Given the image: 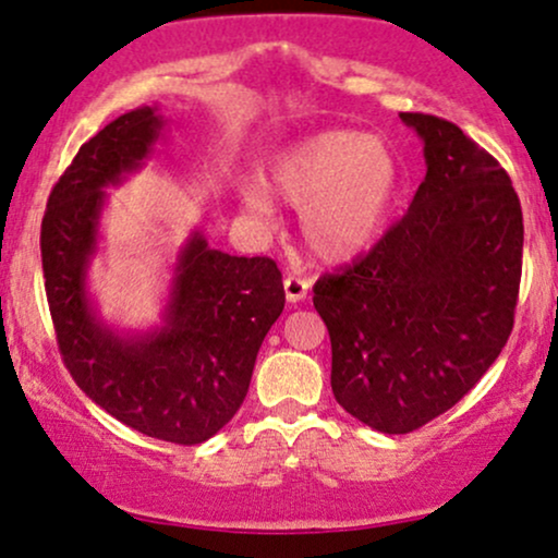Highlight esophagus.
Returning <instances> with one entry per match:
<instances>
[{
    "label": "esophagus",
    "mask_w": 558,
    "mask_h": 558,
    "mask_svg": "<svg viewBox=\"0 0 558 558\" xmlns=\"http://www.w3.org/2000/svg\"><path fill=\"white\" fill-rule=\"evenodd\" d=\"M283 288H286V299L291 301V304H296V301L306 299V293H310V280L299 278V275H286Z\"/></svg>",
    "instance_id": "obj_1"
}]
</instances>
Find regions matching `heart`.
<instances>
[{
	"instance_id": "b5f03b06",
	"label": "heart",
	"mask_w": 558,
	"mask_h": 558,
	"mask_svg": "<svg viewBox=\"0 0 558 558\" xmlns=\"http://www.w3.org/2000/svg\"><path fill=\"white\" fill-rule=\"evenodd\" d=\"M267 189L301 209L306 246L325 262L360 257L380 239L401 185L399 157L383 138L360 131H323L272 159ZM248 215L267 217L262 189L241 191Z\"/></svg>"
}]
</instances>
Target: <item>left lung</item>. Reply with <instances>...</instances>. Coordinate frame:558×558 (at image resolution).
<instances>
[{
	"instance_id": "1",
	"label": "left lung",
	"mask_w": 558,
	"mask_h": 558,
	"mask_svg": "<svg viewBox=\"0 0 558 558\" xmlns=\"http://www.w3.org/2000/svg\"><path fill=\"white\" fill-rule=\"evenodd\" d=\"M425 144L407 215L351 267L315 283L330 386L351 417L401 435L448 412L514 328L522 207L511 178L462 128L401 112Z\"/></svg>"
}]
</instances>
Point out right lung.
Returning a JSON list of instances; mask_svg holds the SVG:
<instances>
[{
    "mask_svg": "<svg viewBox=\"0 0 558 558\" xmlns=\"http://www.w3.org/2000/svg\"><path fill=\"white\" fill-rule=\"evenodd\" d=\"M165 125L157 107H138L81 146L49 194L41 265L60 354L83 393L133 430L194 446L241 409L286 293L272 259L230 257L194 230L178 252L157 328L123 332L96 315L88 267L105 189L144 168Z\"/></svg>",
    "mask_w": 558,
    "mask_h": 558,
    "instance_id": "right-lung-1",
    "label": "right lung"
}]
</instances>
